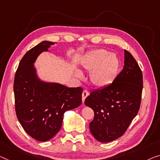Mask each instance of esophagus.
I'll return each mask as SVG.
<instances>
[{
    "label": "esophagus",
    "mask_w": 160,
    "mask_h": 160,
    "mask_svg": "<svg viewBox=\"0 0 160 160\" xmlns=\"http://www.w3.org/2000/svg\"><path fill=\"white\" fill-rule=\"evenodd\" d=\"M88 95H89V92H88V91L87 90H83V92H82V103H84L85 100L88 96Z\"/></svg>",
    "instance_id": "esophagus-1"
}]
</instances>
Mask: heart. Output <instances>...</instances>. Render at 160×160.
Here are the masks:
<instances>
[{"mask_svg":"<svg viewBox=\"0 0 160 160\" xmlns=\"http://www.w3.org/2000/svg\"><path fill=\"white\" fill-rule=\"evenodd\" d=\"M80 65L84 70L91 71L90 80L94 86L105 88L111 85L117 76L120 61L116 54L97 49L88 52L80 59ZM75 73L77 77H82L80 71Z\"/></svg>","mask_w":160,"mask_h":160,"instance_id":"1","label":"heart"}]
</instances>
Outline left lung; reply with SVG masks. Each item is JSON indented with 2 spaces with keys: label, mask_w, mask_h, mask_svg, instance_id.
Instances as JSON below:
<instances>
[{
  "label": "left lung",
  "mask_w": 160,
  "mask_h": 160,
  "mask_svg": "<svg viewBox=\"0 0 160 160\" xmlns=\"http://www.w3.org/2000/svg\"><path fill=\"white\" fill-rule=\"evenodd\" d=\"M142 88L141 69L132 54L124 50V66L113 82L92 91L85 101L94 111L89 126L95 139L109 142L125 133L139 110Z\"/></svg>",
  "instance_id": "left-lung-1"
}]
</instances>
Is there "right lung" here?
Wrapping results in <instances>:
<instances>
[{
    "label": "right lung",
    "instance_id": "obj_1",
    "mask_svg": "<svg viewBox=\"0 0 160 160\" xmlns=\"http://www.w3.org/2000/svg\"><path fill=\"white\" fill-rule=\"evenodd\" d=\"M55 43L43 41L28 51L16 70L13 83L18 120L34 139L46 142L60 130L64 113L82 103V88L46 82L38 76L34 63Z\"/></svg>",
    "mask_w": 160,
    "mask_h": 160
}]
</instances>
